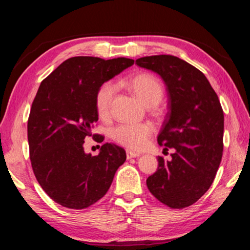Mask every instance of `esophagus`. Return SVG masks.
<instances>
[{
	"label": "esophagus",
	"instance_id": "esophagus-1",
	"mask_svg": "<svg viewBox=\"0 0 250 250\" xmlns=\"http://www.w3.org/2000/svg\"><path fill=\"white\" fill-rule=\"evenodd\" d=\"M138 156H140V153H137V152H132V151H126V159L138 158Z\"/></svg>",
	"mask_w": 250,
	"mask_h": 250
}]
</instances>
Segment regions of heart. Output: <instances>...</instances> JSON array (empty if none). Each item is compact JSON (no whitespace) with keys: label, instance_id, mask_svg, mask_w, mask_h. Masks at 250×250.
<instances>
[{"label":"heart","instance_id":"obj_1","mask_svg":"<svg viewBox=\"0 0 250 250\" xmlns=\"http://www.w3.org/2000/svg\"><path fill=\"white\" fill-rule=\"evenodd\" d=\"M125 87L146 105L154 107L163 97V87L159 79L147 73H139L131 76L125 82ZM115 86L111 83H104L96 94V110L99 117L109 116ZM153 133V128L149 124L119 125L112 130V139L118 145L130 150H141L146 146L150 137Z\"/></svg>","mask_w":250,"mask_h":250}]
</instances>
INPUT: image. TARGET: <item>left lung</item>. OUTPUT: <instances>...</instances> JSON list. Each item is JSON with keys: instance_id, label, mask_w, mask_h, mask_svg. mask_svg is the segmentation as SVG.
Returning <instances> with one entry per match:
<instances>
[{"instance_id": "left-lung-1", "label": "left lung", "mask_w": 250, "mask_h": 250, "mask_svg": "<svg viewBox=\"0 0 250 250\" xmlns=\"http://www.w3.org/2000/svg\"><path fill=\"white\" fill-rule=\"evenodd\" d=\"M135 64L159 74L167 84L170 111L158 137L172 160L159 156V167L146 180L156 200L184 208L208 191L223 156L224 112L205 75L172 55L139 58Z\"/></svg>"}]
</instances>
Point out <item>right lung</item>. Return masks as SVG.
Wrapping results in <instances>:
<instances>
[{
  "mask_svg": "<svg viewBox=\"0 0 250 250\" xmlns=\"http://www.w3.org/2000/svg\"><path fill=\"white\" fill-rule=\"evenodd\" d=\"M130 58L104 61L71 57L47 76L33 100L27 121L29 159L37 182L54 202L73 209L95 204L108 192L125 151L104 143L98 155L86 154L84 139L98 120L96 94L104 82L133 65Z\"/></svg>",
  "mask_w": 250,
  "mask_h": 250,
  "instance_id": "1",
  "label": "right lung"
}]
</instances>
